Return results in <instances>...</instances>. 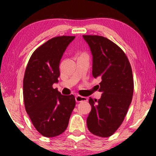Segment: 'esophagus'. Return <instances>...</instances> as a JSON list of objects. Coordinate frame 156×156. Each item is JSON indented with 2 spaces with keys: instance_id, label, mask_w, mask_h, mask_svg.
Instances as JSON below:
<instances>
[{
  "instance_id": "34e87169",
  "label": "esophagus",
  "mask_w": 156,
  "mask_h": 156,
  "mask_svg": "<svg viewBox=\"0 0 156 156\" xmlns=\"http://www.w3.org/2000/svg\"><path fill=\"white\" fill-rule=\"evenodd\" d=\"M75 99L76 102H81V101H87V98L84 97H82L80 95H76Z\"/></svg>"
}]
</instances>
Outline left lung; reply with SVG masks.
I'll use <instances>...</instances> for the list:
<instances>
[{
    "mask_svg": "<svg viewBox=\"0 0 156 156\" xmlns=\"http://www.w3.org/2000/svg\"><path fill=\"white\" fill-rule=\"evenodd\" d=\"M93 56L92 75L99 77V99L90 97L91 110L87 119L89 131L99 137H109L119 129L131 103L133 79L124 52L107 38L83 35Z\"/></svg>",
    "mask_w": 156,
    "mask_h": 156,
    "instance_id": "left-lung-1",
    "label": "left lung"
}]
</instances>
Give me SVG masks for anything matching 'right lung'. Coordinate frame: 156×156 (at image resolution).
<instances>
[{
	"mask_svg": "<svg viewBox=\"0 0 156 156\" xmlns=\"http://www.w3.org/2000/svg\"><path fill=\"white\" fill-rule=\"evenodd\" d=\"M74 36L49 40L31 55L23 79L25 110L36 130L45 137H55L67 129L75 106L73 94H61L52 85L58 82L62 57Z\"/></svg>",
	"mask_w": 156,
	"mask_h": 156,
	"instance_id": "obj_1",
	"label": "right lung"
}]
</instances>
